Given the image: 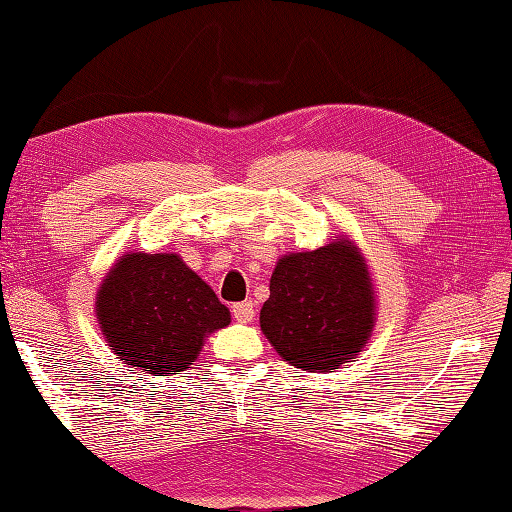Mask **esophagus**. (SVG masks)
I'll return each mask as SVG.
<instances>
[{
  "mask_svg": "<svg viewBox=\"0 0 512 512\" xmlns=\"http://www.w3.org/2000/svg\"><path fill=\"white\" fill-rule=\"evenodd\" d=\"M231 314H234V318H236L238 323H249L254 318V314H256L254 303L252 301L234 303V307H231Z\"/></svg>",
  "mask_w": 512,
  "mask_h": 512,
  "instance_id": "obj_1",
  "label": "esophagus"
}]
</instances>
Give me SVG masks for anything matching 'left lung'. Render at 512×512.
<instances>
[{
  "mask_svg": "<svg viewBox=\"0 0 512 512\" xmlns=\"http://www.w3.org/2000/svg\"><path fill=\"white\" fill-rule=\"evenodd\" d=\"M374 323V289L361 254L336 240L278 260L260 330L287 363L330 372L354 359Z\"/></svg>",
  "mask_w": 512,
  "mask_h": 512,
  "instance_id": "left-lung-1",
  "label": "left lung"
}]
</instances>
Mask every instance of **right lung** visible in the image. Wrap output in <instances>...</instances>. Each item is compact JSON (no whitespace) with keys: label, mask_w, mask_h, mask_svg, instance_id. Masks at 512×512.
<instances>
[{"label":"right lung","mask_w":512,"mask_h":512,"mask_svg":"<svg viewBox=\"0 0 512 512\" xmlns=\"http://www.w3.org/2000/svg\"><path fill=\"white\" fill-rule=\"evenodd\" d=\"M102 332L118 359L153 376L182 372L229 310L176 254H127L98 292Z\"/></svg>","instance_id":"add662e5"}]
</instances>
